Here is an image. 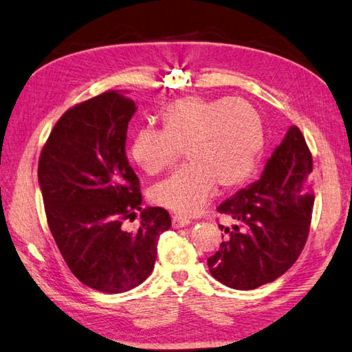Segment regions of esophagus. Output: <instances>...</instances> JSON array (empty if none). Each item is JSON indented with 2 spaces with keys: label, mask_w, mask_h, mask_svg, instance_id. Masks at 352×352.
<instances>
[{
  "label": "esophagus",
  "mask_w": 352,
  "mask_h": 352,
  "mask_svg": "<svg viewBox=\"0 0 352 352\" xmlns=\"http://www.w3.org/2000/svg\"><path fill=\"white\" fill-rule=\"evenodd\" d=\"M189 223L190 221L188 219H183V217H180V215L172 217V228H175V229L183 228V226H188Z\"/></svg>",
  "instance_id": "1"
}]
</instances>
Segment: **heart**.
Here are the masks:
<instances>
[{
	"label": "heart",
	"instance_id": "b5f03b06",
	"mask_svg": "<svg viewBox=\"0 0 352 352\" xmlns=\"http://www.w3.org/2000/svg\"><path fill=\"white\" fill-rule=\"evenodd\" d=\"M163 129L142 127L131 154L143 172L170 168L186 149L189 166L151 189V200L172 212L195 215L217 186L245 183L265 148V124L255 106L243 98H177L163 107Z\"/></svg>",
	"mask_w": 352,
	"mask_h": 352
}]
</instances>
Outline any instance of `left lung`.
<instances>
[{
  "label": "left lung",
  "mask_w": 352,
  "mask_h": 352,
  "mask_svg": "<svg viewBox=\"0 0 352 352\" xmlns=\"http://www.w3.org/2000/svg\"><path fill=\"white\" fill-rule=\"evenodd\" d=\"M311 174V151L292 126L258 180L217 208L231 217L234 226L219 225L228 239L208 258L214 278L249 291L274 282L296 263L308 240L314 208Z\"/></svg>",
  "instance_id": "1"
}]
</instances>
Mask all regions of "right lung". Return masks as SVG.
Instances as JSON below:
<instances>
[{
	"label": "right lung",
	"instance_id": "add662e5",
	"mask_svg": "<svg viewBox=\"0 0 352 352\" xmlns=\"http://www.w3.org/2000/svg\"><path fill=\"white\" fill-rule=\"evenodd\" d=\"M135 103L107 91L70 107L56 121L38 162L50 232L81 283L120 294L154 270L160 234L170 228L163 208L142 209L140 180L126 157V132ZM142 210L140 226L124 219Z\"/></svg>",
	"mask_w": 352,
	"mask_h": 352
}]
</instances>
